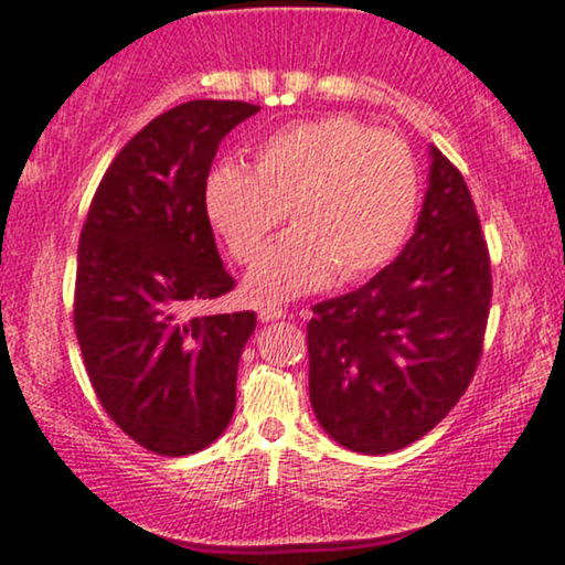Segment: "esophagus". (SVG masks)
Instances as JSON below:
<instances>
[{"label": "esophagus", "instance_id": "obj_1", "mask_svg": "<svg viewBox=\"0 0 565 565\" xmlns=\"http://www.w3.org/2000/svg\"><path fill=\"white\" fill-rule=\"evenodd\" d=\"M287 310H284V307H260V312H258V318L263 320V322H268V320H281V318H287Z\"/></svg>", "mask_w": 565, "mask_h": 565}]
</instances>
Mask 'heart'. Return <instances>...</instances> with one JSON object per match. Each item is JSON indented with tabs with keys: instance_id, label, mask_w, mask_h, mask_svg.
<instances>
[{
	"instance_id": "1",
	"label": "heart",
	"mask_w": 565,
	"mask_h": 565,
	"mask_svg": "<svg viewBox=\"0 0 565 565\" xmlns=\"http://www.w3.org/2000/svg\"><path fill=\"white\" fill-rule=\"evenodd\" d=\"M420 175L405 139L351 116L284 126L253 149L250 170L222 162L206 178L212 227L243 266L289 214L295 230L270 245L245 281L253 302H281L333 278L356 284L401 253L416 222Z\"/></svg>"
}]
</instances>
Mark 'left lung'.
<instances>
[{
    "mask_svg": "<svg viewBox=\"0 0 565 565\" xmlns=\"http://www.w3.org/2000/svg\"><path fill=\"white\" fill-rule=\"evenodd\" d=\"M491 258L462 172L431 147L416 232L397 258L307 322L320 426L361 455L431 431L468 390L491 310Z\"/></svg>",
    "mask_w": 565,
    "mask_h": 565,
    "instance_id": "8db88e82",
    "label": "left lung"
}]
</instances>
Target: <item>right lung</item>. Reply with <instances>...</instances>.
Listing matches in <instances>:
<instances>
[{"label":"right lung","mask_w":565,"mask_h":565,"mask_svg":"<svg viewBox=\"0 0 565 565\" xmlns=\"http://www.w3.org/2000/svg\"><path fill=\"white\" fill-rule=\"evenodd\" d=\"M258 110L191 100L149 120L105 170L79 235L74 330L87 377L120 431L162 457L209 447L235 413L255 312L191 307L235 289L204 188L220 141Z\"/></svg>","instance_id":"1"}]
</instances>
